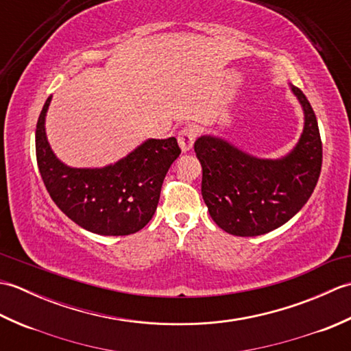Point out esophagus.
<instances>
[{
	"instance_id": "esophagus-1",
	"label": "esophagus",
	"mask_w": 351,
	"mask_h": 351,
	"mask_svg": "<svg viewBox=\"0 0 351 351\" xmlns=\"http://www.w3.org/2000/svg\"><path fill=\"white\" fill-rule=\"evenodd\" d=\"M196 140V131L191 128V126H184V128L178 134V141H180V146L184 152H189L190 149L195 145Z\"/></svg>"
}]
</instances>
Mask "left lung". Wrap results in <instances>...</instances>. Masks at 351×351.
Returning <instances> with one entry per match:
<instances>
[{"instance_id":"1","label":"left lung","mask_w":351,"mask_h":351,"mask_svg":"<svg viewBox=\"0 0 351 351\" xmlns=\"http://www.w3.org/2000/svg\"><path fill=\"white\" fill-rule=\"evenodd\" d=\"M304 110L299 145L282 160H259L220 138L204 136L195 152L202 164V196L215 225L237 237H256L282 226L308 202L323 164L317 117L306 96L293 87Z\"/></svg>"}]
</instances>
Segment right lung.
Instances as JSON below:
<instances>
[{"label":"right lung","mask_w":351,"mask_h":351,"mask_svg":"<svg viewBox=\"0 0 351 351\" xmlns=\"http://www.w3.org/2000/svg\"><path fill=\"white\" fill-rule=\"evenodd\" d=\"M45 102L36 125V158L51 199L78 226L99 235H130L156 210L162 181L181 154L175 137L147 140L104 169H71L56 158L45 136Z\"/></svg>","instance_id":"obj_1"}]
</instances>
